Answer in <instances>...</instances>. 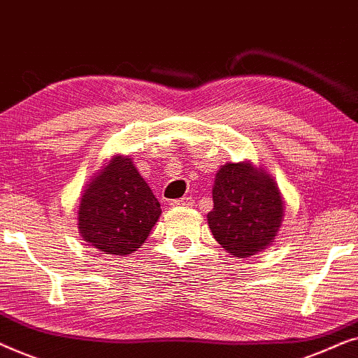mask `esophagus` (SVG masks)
Wrapping results in <instances>:
<instances>
[{
	"instance_id": "obj_1",
	"label": "esophagus",
	"mask_w": 358,
	"mask_h": 358,
	"mask_svg": "<svg viewBox=\"0 0 358 358\" xmlns=\"http://www.w3.org/2000/svg\"><path fill=\"white\" fill-rule=\"evenodd\" d=\"M169 205L171 207H192L194 200H192V197H182L179 200H171Z\"/></svg>"
}]
</instances>
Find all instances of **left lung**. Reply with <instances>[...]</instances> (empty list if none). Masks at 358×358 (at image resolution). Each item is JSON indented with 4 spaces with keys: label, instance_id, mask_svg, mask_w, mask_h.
<instances>
[{
    "label": "left lung",
    "instance_id": "left-lung-1",
    "mask_svg": "<svg viewBox=\"0 0 358 358\" xmlns=\"http://www.w3.org/2000/svg\"><path fill=\"white\" fill-rule=\"evenodd\" d=\"M212 195L207 222L220 246L241 259L272 246L285 217V200L266 168L252 161L223 164Z\"/></svg>",
    "mask_w": 358,
    "mask_h": 358
}]
</instances>
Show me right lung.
Returning a JSON list of instances; mask_svg holds the SVG:
<instances>
[{"label":"right lung","mask_w":358,"mask_h":358,"mask_svg":"<svg viewBox=\"0 0 358 358\" xmlns=\"http://www.w3.org/2000/svg\"><path fill=\"white\" fill-rule=\"evenodd\" d=\"M76 213L78 231L87 246L124 257L150 236L159 220L161 205L134 159L114 155L91 176Z\"/></svg>","instance_id":"1"}]
</instances>
